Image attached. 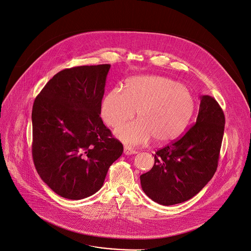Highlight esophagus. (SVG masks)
Here are the masks:
<instances>
[{"label": "esophagus", "mask_w": 251, "mask_h": 251, "mask_svg": "<svg viewBox=\"0 0 251 251\" xmlns=\"http://www.w3.org/2000/svg\"><path fill=\"white\" fill-rule=\"evenodd\" d=\"M137 153H138V151L133 150L132 148L127 147V146L124 147V154L125 155H132V154H137Z\"/></svg>", "instance_id": "1"}]
</instances>
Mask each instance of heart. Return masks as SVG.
I'll return each instance as SVG.
<instances>
[{"mask_svg":"<svg viewBox=\"0 0 251 251\" xmlns=\"http://www.w3.org/2000/svg\"><path fill=\"white\" fill-rule=\"evenodd\" d=\"M194 98L185 85L157 75L131 78L123 91L113 88L100 107L104 122L116 127L131 119L137 110L138 120L119 126L115 136L130 146L151 140L167 142L177 137L187 126L193 111Z\"/></svg>","mask_w":251,"mask_h":251,"instance_id":"1","label":"heart"}]
</instances>
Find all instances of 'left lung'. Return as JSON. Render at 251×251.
Segmentation results:
<instances>
[{
	"instance_id": "left-lung-1",
	"label": "left lung",
	"mask_w": 251,
	"mask_h": 251,
	"mask_svg": "<svg viewBox=\"0 0 251 251\" xmlns=\"http://www.w3.org/2000/svg\"><path fill=\"white\" fill-rule=\"evenodd\" d=\"M225 116L212 97L201 96L196 123L179 139L154 154V166L141 184L151 200L172 205L197 195L216 172Z\"/></svg>"
}]
</instances>
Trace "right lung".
<instances>
[{"label":"right lung","instance_id":"right-lung-1","mask_svg":"<svg viewBox=\"0 0 251 251\" xmlns=\"http://www.w3.org/2000/svg\"><path fill=\"white\" fill-rule=\"evenodd\" d=\"M109 64L79 66L56 74L32 110L34 164L59 196L80 200L99 191L122 152L100 118Z\"/></svg>","mask_w":251,"mask_h":251}]
</instances>
